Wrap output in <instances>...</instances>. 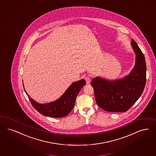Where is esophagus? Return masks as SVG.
<instances>
[{"mask_svg":"<svg viewBox=\"0 0 156 156\" xmlns=\"http://www.w3.org/2000/svg\"><path fill=\"white\" fill-rule=\"evenodd\" d=\"M85 81L87 82V83H90V78L89 77H88V76H86L85 78Z\"/></svg>","mask_w":156,"mask_h":156,"instance_id":"obj_1","label":"esophagus"}]
</instances>
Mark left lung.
Instances as JSON below:
<instances>
[{
    "instance_id": "8db88e82",
    "label": "left lung",
    "mask_w": 156,
    "mask_h": 156,
    "mask_svg": "<svg viewBox=\"0 0 156 156\" xmlns=\"http://www.w3.org/2000/svg\"><path fill=\"white\" fill-rule=\"evenodd\" d=\"M131 44L135 54V62L128 75L115 80L96 76L90 82L98 105L106 112H126L144 92L146 81L145 58L132 39Z\"/></svg>"
}]
</instances>
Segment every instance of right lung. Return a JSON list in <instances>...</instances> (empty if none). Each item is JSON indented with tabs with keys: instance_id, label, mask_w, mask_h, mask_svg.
Segmentation results:
<instances>
[{
	"instance_id": "add662e5",
	"label": "right lung",
	"mask_w": 156,
	"mask_h": 156,
	"mask_svg": "<svg viewBox=\"0 0 156 156\" xmlns=\"http://www.w3.org/2000/svg\"><path fill=\"white\" fill-rule=\"evenodd\" d=\"M85 84L86 82L83 79L73 82L58 99L48 103H37L29 96L24 88L32 105L38 112L44 116L62 118L67 115L72 111L75 105L76 96ZM23 87H24V83Z\"/></svg>"
}]
</instances>
